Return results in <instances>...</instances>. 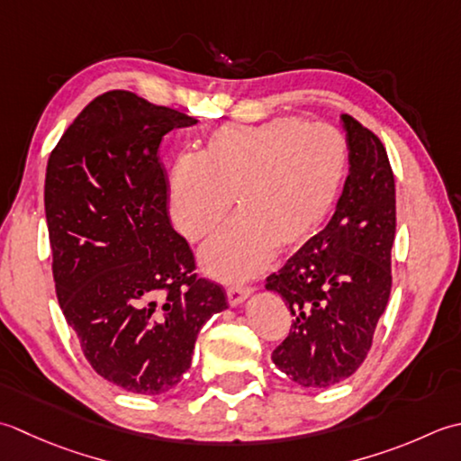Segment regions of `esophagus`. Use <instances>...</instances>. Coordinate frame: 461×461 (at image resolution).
<instances>
[{
	"label": "esophagus",
	"instance_id": "obj_1",
	"mask_svg": "<svg viewBox=\"0 0 461 461\" xmlns=\"http://www.w3.org/2000/svg\"><path fill=\"white\" fill-rule=\"evenodd\" d=\"M252 293V290L249 288V286H240V285H232V286H229L227 288V298H229V303H230V306H237V304H240L244 298H247L249 294Z\"/></svg>",
	"mask_w": 461,
	"mask_h": 461
}]
</instances>
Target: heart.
<instances>
[{
	"mask_svg": "<svg viewBox=\"0 0 461 461\" xmlns=\"http://www.w3.org/2000/svg\"><path fill=\"white\" fill-rule=\"evenodd\" d=\"M348 140L330 125L275 117L224 125L204 151L176 161L171 217L186 239L221 229L237 194L240 214L203 250V267L222 280L249 278L275 250H293L321 229L348 173Z\"/></svg>",
	"mask_w": 461,
	"mask_h": 461,
	"instance_id": "heart-1",
	"label": "heart"
}]
</instances>
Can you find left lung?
<instances>
[{"instance_id": "obj_1", "label": "left lung", "mask_w": 461, "mask_h": 461, "mask_svg": "<svg viewBox=\"0 0 461 461\" xmlns=\"http://www.w3.org/2000/svg\"><path fill=\"white\" fill-rule=\"evenodd\" d=\"M350 149L336 212L267 278L293 314L272 362L304 388H328L360 368L392 290L396 185L382 140L342 115Z\"/></svg>"}]
</instances>
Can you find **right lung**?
I'll return each instance as SVG.
<instances>
[{
    "label": "right lung",
    "mask_w": 461,
    "mask_h": 461,
    "mask_svg": "<svg viewBox=\"0 0 461 461\" xmlns=\"http://www.w3.org/2000/svg\"><path fill=\"white\" fill-rule=\"evenodd\" d=\"M194 117L131 91L93 99L45 173L55 293L101 378L158 396L181 382L204 322L227 308L168 219L158 147Z\"/></svg>",
    "instance_id": "1"
}]
</instances>
